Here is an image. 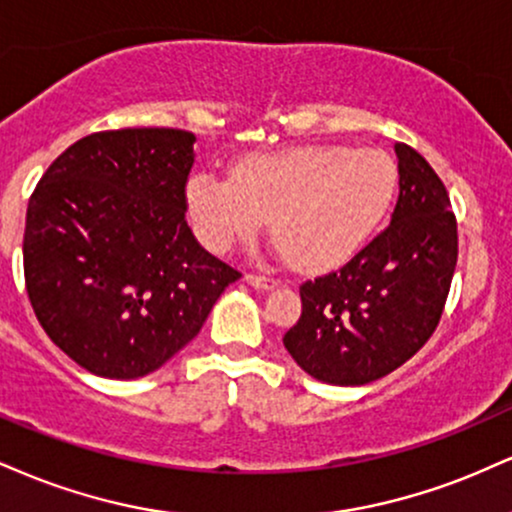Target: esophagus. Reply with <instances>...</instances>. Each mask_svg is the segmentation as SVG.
Segmentation results:
<instances>
[{
	"label": "esophagus",
	"instance_id": "1",
	"mask_svg": "<svg viewBox=\"0 0 512 512\" xmlns=\"http://www.w3.org/2000/svg\"><path fill=\"white\" fill-rule=\"evenodd\" d=\"M245 281H248L252 288H257V291H269V288L276 286V279L264 274H245Z\"/></svg>",
	"mask_w": 512,
	"mask_h": 512
}]
</instances>
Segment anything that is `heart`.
I'll list each match as a JSON object with an SVG mask.
<instances>
[{"label":"heart","mask_w":512,"mask_h":512,"mask_svg":"<svg viewBox=\"0 0 512 512\" xmlns=\"http://www.w3.org/2000/svg\"><path fill=\"white\" fill-rule=\"evenodd\" d=\"M396 190L398 166L386 152L305 145L238 159L231 181L197 174L186 205L207 250H231L272 219L286 260L322 272L348 262L374 236Z\"/></svg>","instance_id":"obj_1"}]
</instances>
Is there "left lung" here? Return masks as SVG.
<instances>
[{
    "label": "left lung",
    "mask_w": 512,
    "mask_h": 512,
    "mask_svg": "<svg viewBox=\"0 0 512 512\" xmlns=\"http://www.w3.org/2000/svg\"><path fill=\"white\" fill-rule=\"evenodd\" d=\"M391 224L338 272L300 286L303 315L283 346L324 384L377 381L420 350L439 324L458 262L446 186L420 152L396 145Z\"/></svg>",
    "instance_id": "left-lung-1"
}]
</instances>
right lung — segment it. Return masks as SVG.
Masks as SVG:
<instances>
[{
    "label": "right lung",
    "mask_w": 512,
    "mask_h": 512,
    "mask_svg": "<svg viewBox=\"0 0 512 512\" xmlns=\"http://www.w3.org/2000/svg\"><path fill=\"white\" fill-rule=\"evenodd\" d=\"M195 135L92 133L61 152L30 195L23 272L35 317L97 377L138 379L197 336L240 272L186 221Z\"/></svg>",
    "instance_id": "obj_1"
}]
</instances>
